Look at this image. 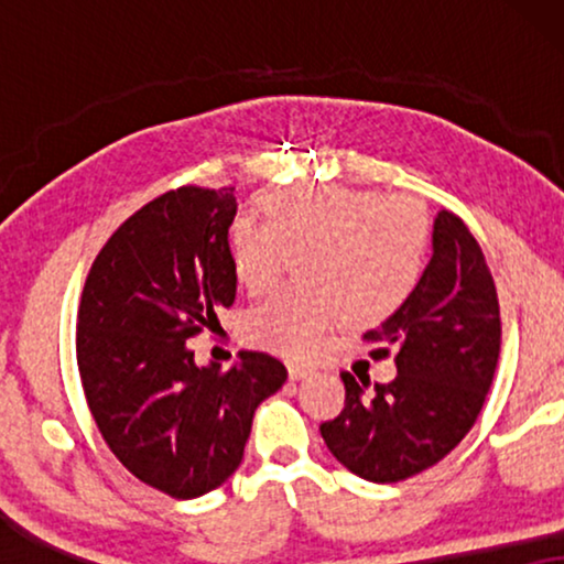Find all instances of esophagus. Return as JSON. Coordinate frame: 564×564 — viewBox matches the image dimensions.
Wrapping results in <instances>:
<instances>
[{
    "mask_svg": "<svg viewBox=\"0 0 564 564\" xmlns=\"http://www.w3.org/2000/svg\"><path fill=\"white\" fill-rule=\"evenodd\" d=\"M288 375H290V380H305L307 375H313V369L305 365H288Z\"/></svg>",
    "mask_w": 564,
    "mask_h": 564,
    "instance_id": "esophagus-1",
    "label": "esophagus"
}]
</instances>
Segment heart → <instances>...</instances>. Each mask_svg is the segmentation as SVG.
<instances>
[{
	"instance_id": "heart-1",
	"label": "heart",
	"mask_w": 564,
	"mask_h": 564,
	"mask_svg": "<svg viewBox=\"0 0 564 564\" xmlns=\"http://www.w3.org/2000/svg\"><path fill=\"white\" fill-rule=\"evenodd\" d=\"M264 218H238L228 230L234 274L259 297L297 257L307 288H292L257 307L246 336L290 359L318 351L330 330L354 318L380 323L411 297L423 272L429 226L413 199L344 184L272 189L257 199Z\"/></svg>"
}]
</instances>
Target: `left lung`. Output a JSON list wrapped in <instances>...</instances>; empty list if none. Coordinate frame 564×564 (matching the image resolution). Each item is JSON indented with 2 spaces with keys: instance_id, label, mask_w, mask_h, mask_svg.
<instances>
[{
  "instance_id": "left-lung-1",
  "label": "left lung",
  "mask_w": 564,
  "mask_h": 564,
  "mask_svg": "<svg viewBox=\"0 0 564 564\" xmlns=\"http://www.w3.org/2000/svg\"><path fill=\"white\" fill-rule=\"evenodd\" d=\"M377 354L398 351L388 384L357 382L321 426L330 454L369 482H398L444 459L475 426L496 375L500 311L480 243L449 210L434 218L431 259L411 297L367 330Z\"/></svg>"
}]
</instances>
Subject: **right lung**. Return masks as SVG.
<instances>
[{"instance_id":"right-lung-1","label":"right lung","mask_w":564,"mask_h":564,"mask_svg":"<svg viewBox=\"0 0 564 564\" xmlns=\"http://www.w3.org/2000/svg\"><path fill=\"white\" fill-rule=\"evenodd\" d=\"M234 189L182 187L115 230L84 284L76 359L97 429L151 488L199 498L236 473L253 413L288 380L280 359L241 351L199 367L189 338L236 300Z\"/></svg>"}]
</instances>
